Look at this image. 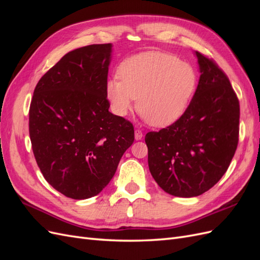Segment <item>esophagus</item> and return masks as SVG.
I'll list each match as a JSON object with an SVG mask.
<instances>
[{"label": "esophagus", "instance_id": "34e87169", "mask_svg": "<svg viewBox=\"0 0 260 260\" xmlns=\"http://www.w3.org/2000/svg\"><path fill=\"white\" fill-rule=\"evenodd\" d=\"M135 138H136V140H141L143 138V132L141 131L140 129H136V131H135Z\"/></svg>", "mask_w": 260, "mask_h": 260}]
</instances>
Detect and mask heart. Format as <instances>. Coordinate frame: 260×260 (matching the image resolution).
<instances>
[{"label":"heart","mask_w":260,"mask_h":260,"mask_svg":"<svg viewBox=\"0 0 260 260\" xmlns=\"http://www.w3.org/2000/svg\"><path fill=\"white\" fill-rule=\"evenodd\" d=\"M119 76L106 82V95L113 111L125 116L137 101V108L155 127H165L184 114L195 93L194 68L175 55L144 52L124 59Z\"/></svg>","instance_id":"obj_1"}]
</instances>
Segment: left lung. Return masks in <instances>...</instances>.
I'll return each instance as SVG.
<instances>
[{"mask_svg": "<svg viewBox=\"0 0 260 260\" xmlns=\"http://www.w3.org/2000/svg\"><path fill=\"white\" fill-rule=\"evenodd\" d=\"M201 77L190 105L177 121L146 133L148 168L165 192L193 198L222 178L237 151L240 103L214 59L195 52Z\"/></svg>", "mask_w": 260, "mask_h": 260, "instance_id": "obj_1", "label": "left lung"}]
</instances>
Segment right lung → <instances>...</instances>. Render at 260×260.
<instances>
[{
    "label": "right lung",
    "instance_id": "right-lung-1",
    "mask_svg": "<svg viewBox=\"0 0 260 260\" xmlns=\"http://www.w3.org/2000/svg\"><path fill=\"white\" fill-rule=\"evenodd\" d=\"M112 44L67 53L39 80L29 109V135L44 179L69 199L98 195L135 141L133 124L108 112Z\"/></svg>",
    "mask_w": 260,
    "mask_h": 260
}]
</instances>
